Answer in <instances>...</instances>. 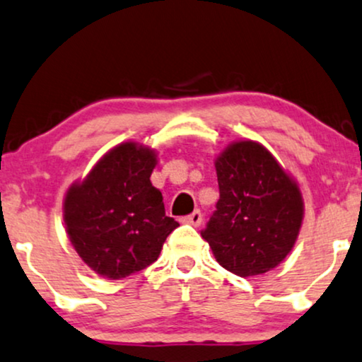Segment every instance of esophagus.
Returning <instances> with one entry per match:
<instances>
[{
    "label": "esophagus",
    "mask_w": 362,
    "mask_h": 362,
    "mask_svg": "<svg viewBox=\"0 0 362 362\" xmlns=\"http://www.w3.org/2000/svg\"><path fill=\"white\" fill-rule=\"evenodd\" d=\"M202 220H203L202 213H199V209H196V211L191 213V215L182 218V223H188V225H193V226H199L202 225Z\"/></svg>",
    "instance_id": "esophagus-1"
}]
</instances>
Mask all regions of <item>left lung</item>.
<instances>
[{
	"instance_id": "left-lung-1",
	"label": "left lung",
	"mask_w": 362,
	"mask_h": 362,
	"mask_svg": "<svg viewBox=\"0 0 362 362\" xmlns=\"http://www.w3.org/2000/svg\"><path fill=\"white\" fill-rule=\"evenodd\" d=\"M220 199L202 236L238 276L262 275L292 252L304 220L298 185L269 149L236 141L215 160Z\"/></svg>"
}]
</instances>
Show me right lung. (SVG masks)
I'll list each match as a JSON object with an SVG mask.
<instances>
[{
	"mask_svg": "<svg viewBox=\"0 0 362 362\" xmlns=\"http://www.w3.org/2000/svg\"><path fill=\"white\" fill-rule=\"evenodd\" d=\"M156 164L153 149L122 142L66 191V233L78 257L100 276L119 280L149 267L180 226L166 216L163 194L149 180Z\"/></svg>",
	"mask_w": 362,
	"mask_h": 362,
	"instance_id": "1",
	"label": "right lung"
}]
</instances>
